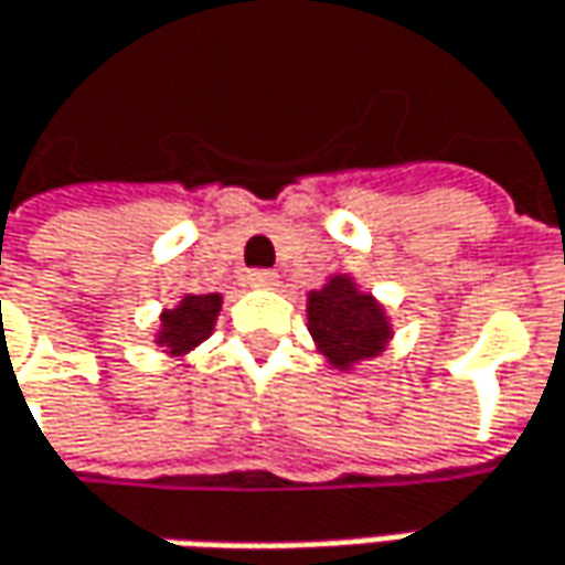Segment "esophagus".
Returning <instances> with one entry per match:
<instances>
[{
    "instance_id": "esophagus-1",
    "label": "esophagus",
    "mask_w": 565,
    "mask_h": 565,
    "mask_svg": "<svg viewBox=\"0 0 565 565\" xmlns=\"http://www.w3.org/2000/svg\"><path fill=\"white\" fill-rule=\"evenodd\" d=\"M248 286H250V289H270V286H276V273L250 270L248 273Z\"/></svg>"
}]
</instances>
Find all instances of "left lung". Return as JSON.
Masks as SVG:
<instances>
[{"mask_svg":"<svg viewBox=\"0 0 565 565\" xmlns=\"http://www.w3.org/2000/svg\"><path fill=\"white\" fill-rule=\"evenodd\" d=\"M308 333L330 367L342 374L377 359L393 339V320L377 295L364 292L352 273H333L308 292Z\"/></svg>","mask_w":565,"mask_h":565,"instance_id":"left-lung-1","label":"left lung"}]
</instances>
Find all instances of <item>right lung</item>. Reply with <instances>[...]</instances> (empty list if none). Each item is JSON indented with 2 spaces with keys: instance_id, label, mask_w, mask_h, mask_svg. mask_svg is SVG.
Segmentation results:
<instances>
[{
  "instance_id": "1",
  "label": "right lung",
  "mask_w": 565,
  "mask_h": 565,
  "mask_svg": "<svg viewBox=\"0 0 565 565\" xmlns=\"http://www.w3.org/2000/svg\"><path fill=\"white\" fill-rule=\"evenodd\" d=\"M220 311H223V295L220 292H185L175 308H163L153 342L163 349L166 359L185 361L204 339H210Z\"/></svg>"
}]
</instances>
